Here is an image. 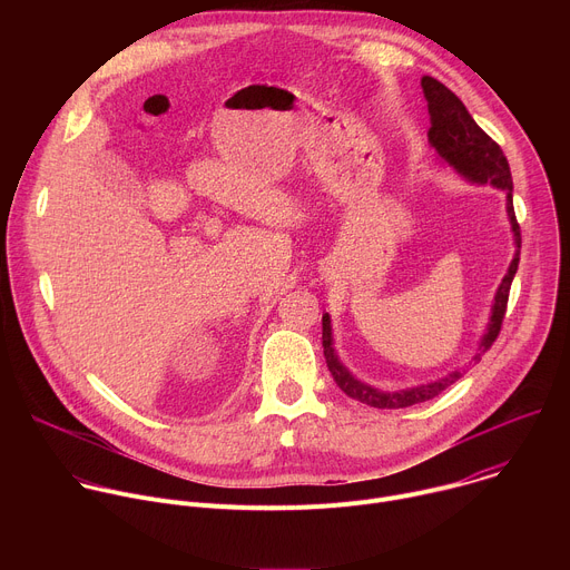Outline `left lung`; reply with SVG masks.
I'll return each instance as SVG.
<instances>
[{"mask_svg": "<svg viewBox=\"0 0 570 570\" xmlns=\"http://www.w3.org/2000/svg\"><path fill=\"white\" fill-rule=\"evenodd\" d=\"M422 88H424V97L429 101V115H431V128H429L431 146L440 153L442 159L449 161V165L458 174H462L471 183H480V185L490 183L508 194V216H510L512 232L517 238V248H521V227L517 223L514 203H512V174H510V165H508V157H505L503 148L473 121V117L469 115L464 104L446 86H442L438 78L424 76ZM519 255L521 253L517 250V255L510 264V271L497 291L490 327H487V334L480 341V354L490 350L501 334L503 317L508 311V299H510V286H512V279L519 268ZM322 347H324V358H327V367H330L334 381L338 383V387L347 396L372 405V409H409V405H415V403L438 396L442 390H446L451 383H455L462 376L460 372H453L435 383L417 385L411 390H399V392H381L376 387H370V385L356 381L341 365V361L332 347L330 313L322 315ZM480 354H475L473 361H480Z\"/></svg>", "mask_w": 570, "mask_h": 570, "instance_id": "1", "label": "left lung"}]
</instances>
